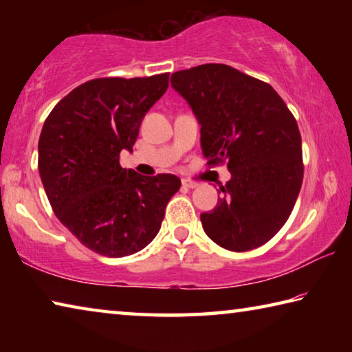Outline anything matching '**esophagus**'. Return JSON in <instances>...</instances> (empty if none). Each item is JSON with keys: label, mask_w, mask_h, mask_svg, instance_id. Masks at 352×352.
Returning a JSON list of instances; mask_svg holds the SVG:
<instances>
[{"label": "esophagus", "mask_w": 352, "mask_h": 352, "mask_svg": "<svg viewBox=\"0 0 352 352\" xmlns=\"http://www.w3.org/2000/svg\"><path fill=\"white\" fill-rule=\"evenodd\" d=\"M182 184H183L184 188H189V189H194V188H197V186H199V183H197V182L186 180V178H184V180H182Z\"/></svg>", "instance_id": "esophagus-1"}]
</instances>
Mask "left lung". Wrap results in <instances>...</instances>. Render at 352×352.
I'll list each match as a JSON object with an SVG mask.
<instances>
[{"label": "left lung", "mask_w": 352, "mask_h": 352, "mask_svg": "<svg viewBox=\"0 0 352 352\" xmlns=\"http://www.w3.org/2000/svg\"><path fill=\"white\" fill-rule=\"evenodd\" d=\"M170 83L199 119L206 164L231 172L223 199L200 214L205 233L231 252L264 245L287 222L301 189L295 116L269 83L223 63L177 71Z\"/></svg>", "instance_id": "left-lung-1"}]
</instances>
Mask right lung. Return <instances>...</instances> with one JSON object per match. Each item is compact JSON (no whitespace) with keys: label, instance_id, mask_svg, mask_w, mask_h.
<instances>
[{"label":"right lung","instance_id":"1","mask_svg":"<svg viewBox=\"0 0 352 352\" xmlns=\"http://www.w3.org/2000/svg\"><path fill=\"white\" fill-rule=\"evenodd\" d=\"M168 87L169 73L88 80L52 109L41 129L38 170L52 211L82 245L107 258L148 245L180 189L175 175L146 177L119 164Z\"/></svg>","mask_w":352,"mask_h":352}]
</instances>
